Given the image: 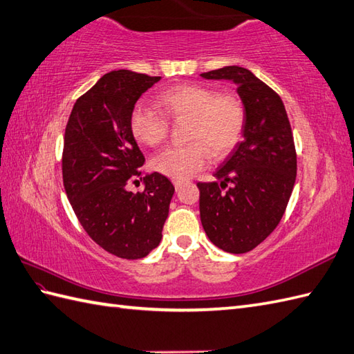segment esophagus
Instances as JSON below:
<instances>
[{
  "instance_id": "1",
  "label": "esophagus",
  "mask_w": 354,
  "mask_h": 354,
  "mask_svg": "<svg viewBox=\"0 0 354 354\" xmlns=\"http://www.w3.org/2000/svg\"><path fill=\"white\" fill-rule=\"evenodd\" d=\"M184 183H185V180H184V179H174V185H175V188H176V190H179V188L184 185Z\"/></svg>"
}]
</instances>
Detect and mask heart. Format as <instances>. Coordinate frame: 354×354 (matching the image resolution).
<instances>
[{"instance_id": "heart-1", "label": "heart", "mask_w": 354, "mask_h": 354, "mask_svg": "<svg viewBox=\"0 0 354 354\" xmlns=\"http://www.w3.org/2000/svg\"><path fill=\"white\" fill-rule=\"evenodd\" d=\"M157 106L174 122H187L185 146L167 147L152 160L160 174L184 179L193 176L211 161L225 158L240 142L245 123L243 102L235 95H218L202 84H179L164 90ZM131 134L138 143L157 147L166 142L167 120L146 105H137L129 118Z\"/></svg>"}]
</instances>
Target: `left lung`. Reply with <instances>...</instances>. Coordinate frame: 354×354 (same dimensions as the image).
Returning <instances> with one entry per match:
<instances>
[{"label":"left lung","mask_w":354,"mask_h":354,"mask_svg":"<svg viewBox=\"0 0 354 354\" xmlns=\"http://www.w3.org/2000/svg\"><path fill=\"white\" fill-rule=\"evenodd\" d=\"M234 81L245 111L243 140L216 170L197 183L201 221L211 243L245 253L274 231L292 193L297 153L285 105L273 88L240 66L201 73Z\"/></svg>","instance_id":"obj_1"}]
</instances>
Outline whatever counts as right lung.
Here are the masks:
<instances>
[{
  "label": "right lung",
  "mask_w": 354,
  "mask_h": 354,
  "mask_svg": "<svg viewBox=\"0 0 354 354\" xmlns=\"http://www.w3.org/2000/svg\"><path fill=\"white\" fill-rule=\"evenodd\" d=\"M160 80L127 69L105 73L78 97L64 131L63 185L73 212L97 245L122 259L145 258L157 248L175 193L158 171L143 178L142 193L128 190L131 180H142L145 162L131 113Z\"/></svg>",
  "instance_id": "right-lung-1"
}]
</instances>
